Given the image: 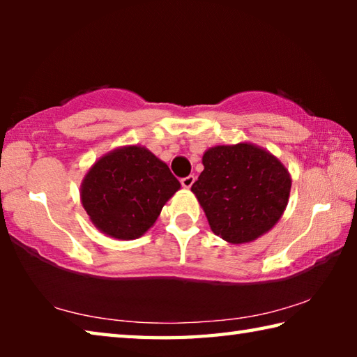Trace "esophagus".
Returning <instances> with one entry per match:
<instances>
[{
    "instance_id": "1",
    "label": "esophagus",
    "mask_w": 357,
    "mask_h": 357,
    "mask_svg": "<svg viewBox=\"0 0 357 357\" xmlns=\"http://www.w3.org/2000/svg\"><path fill=\"white\" fill-rule=\"evenodd\" d=\"M193 183H195V176H193V174H190V176L181 179V184H183L184 189H190Z\"/></svg>"
}]
</instances>
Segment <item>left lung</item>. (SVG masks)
Instances as JSON below:
<instances>
[{"label": "left lung", "mask_w": 357, "mask_h": 357, "mask_svg": "<svg viewBox=\"0 0 357 357\" xmlns=\"http://www.w3.org/2000/svg\"><path fill=\"white\" fill-rule=\"evenodd\" d=\"M192 185L213 233L229 244L263 236L280 220L291 190L288 168L268 149L249 142L204 151Z\"/></svg>", "instance_id": "8db88e82"}]
</instances>
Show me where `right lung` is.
I'll return each instance as SVG.
<instances>
[{
	"instance_id": "obj_1",
	"label": "right lung",
	"mask_w": 357,
	"mask_h": 357,
	"mask_svg": "<svg viewBox=\"0 0 357 357\" xmlns=\"http://www.w3.org/2000/svg\"><path fill=\"white\" fill-rule=\"evenodd\" d=\"M179 189L165 162L148 148L128 144L94 162L80 184V200L100 233L132 241L154 225Z\"/></svg>"
}]
</instances>
